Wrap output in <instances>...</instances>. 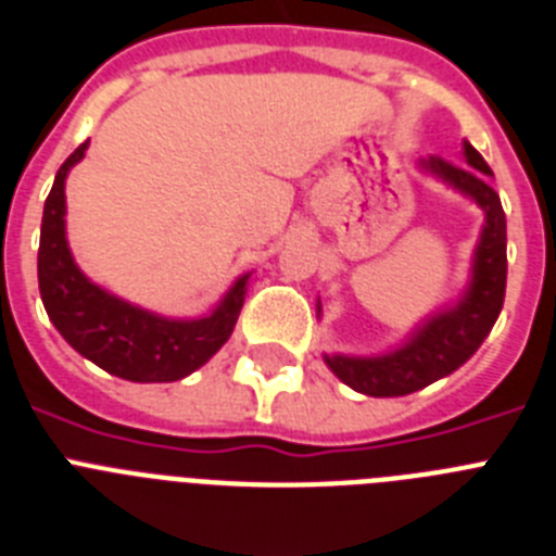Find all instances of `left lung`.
<instances>
[{"label":"left lung","mask_w":556,"mask_h":556,"mask_svg":"<svg viewBox=\"0 0 556 556\" xmlns=\"http://www.w3.org/2000/svg\"><path fill=\"white\" fill-rule=\"evenodd\" d=\"M464 161L446 163L444 157H424L415 166L438 184L450 186L469 198L483 212L478 245L472 254L469 282L452 305L429 314L407 333V339L387 353L376 356H348L325 353V365L336 379L353 387L356 393L372 399H395L424 390L432 381L444 379L475 356L489 330L503 311L506 296V214L501 198L492 189V169L478 149L464 141ZM321 305H316V316Z\"/></svg>","instance_id":"8db88e82"}]
</instances>
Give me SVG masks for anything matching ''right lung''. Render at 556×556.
Wrapping results in <instances>:
<instances>
[{
    "label": "right lung",
    "mask_w": 556,
    "mask_h": 556,
    "mask_svg": "<svg viewBox=\"0 0 556 556\" xmlns=\"http://www.w3.org/2000/svg\"><path fill=\"white\" fill-rule=\"evenodd\" d=\"M87 147L90 141L62 163L45 200L39 240V291L45 311L70 348L118 379L138 384L186 379L228 342L251 274L237 277L226 296L198 319L161 316L96 286L70 251L64 194V180Z\"/></svg>",
    "instance_id": "right-lung-1"
}]
</instances>
